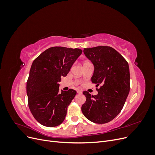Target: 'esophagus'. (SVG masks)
Here are the masks:
<instances>
[{
    "mask_svg": "<svg viewBox=\"0 0 155 155\" xmlns=\"http://www.w3.org/2000/svg\"><path fill=\"white\" fill-rule=\"evenodd\" d=\"M77 92L78 93V94H82V91H81V90H77Z\"/></svg>",
    "mask_w": 155,
    "mask_h": 155,
    "instance_id": "obj_1",
    "label": "esophagus"
}]
</instances>
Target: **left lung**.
Instances as JSON below:
<instances>
[{
    "label": "left lung",
    "instance_id": "1",
    "mask_svg": "<svg viewBox=\"0 0 155 155\" xmlns=\"http://www.w3.org/2000/svg\"><path fill=\"white\" fill-rule=\"evenodd\" d=\"M86 57L94 66L91 78L98 94H83L86 101L81 107L83 115L92 122L106 124L117 116L125 104L130 91L129 64L115 49L107 46L84 48Z\"/></svg>",
    "mask_w": 155,
    "mask_h": 155
}]
</instances>
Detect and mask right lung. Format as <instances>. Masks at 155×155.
<instances>
[{
  "mask_svg": "<svg viewBox=\"0 0 155 155\" xmlns=\"http://www.w3.org/2000/svg\"><path fill=\"white\" fill-rule=\"evenodd\" d=\"M81 54L79 48L54 46L33 62L26 83L28 103L32 115L41 125L53 127L64 121L76 91L69 89L59 93V83Z\"/></svg>",
  "mask_w": 155,
  "mask_h": 155,
  "instance_id": "1",
  "label": "right lung"
}]
</instances>
